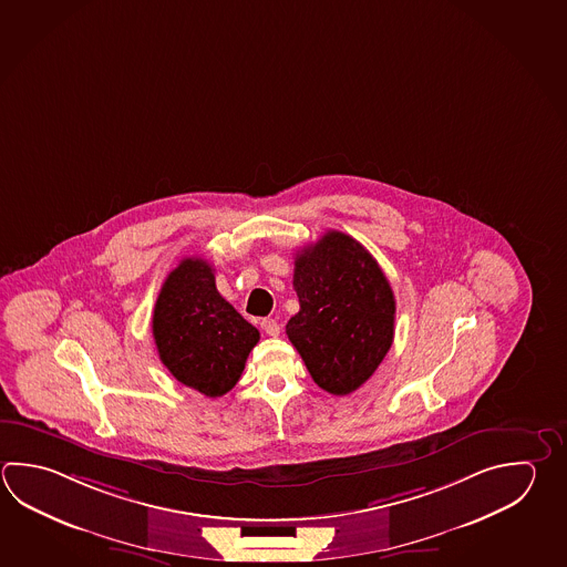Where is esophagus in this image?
I'll use <instances>...</instances> for the list:
<instances>
[{"label": "esophagus", "mask_w": 567, "mask_h": 567, "mask_svg": "<svg viewBox=\"0 0 567 567\" xmlns=\"http://www.w3.org/2000/svg\"><path fill=\"white\" fill-rule=\"evenodd\" d=\"M260 327H262V331L267 332L268 337H278L280 334V324L275 319H262Z\"/></svg>", "instance_id": "esophagus-1"}]
</instances>
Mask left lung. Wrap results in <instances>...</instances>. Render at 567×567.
I'll return each instance as SVG.
<instances>
[{
  "mask_svg": "<svg viewBox=\"0 0 567 567\" xmlns=\"http://www.w3.org/2000/svg\"><path fill=\"white\" fill-rule=\"evenodd\" d=\"M300 310L287 334L317 385L349 395L385 359L395 334V297L385 272L353 236L324 233L295 257Z\"/></svg>",
  "mask_w": 567,
  "mask_h": 567,
  "instance_id": "1",
  "label": "left lung"
}]
</instances>
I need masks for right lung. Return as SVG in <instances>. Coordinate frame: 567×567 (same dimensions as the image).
<instances>
[{"label":"right lung","mask_w":567,"mask_h":567,"mask_svg":"<svg viewBox=\"0 0 567 567\" xmlns=\"http://www.w3.org/2000/svg\"><path fill=\"white\" fill-rule=\"evenodd\" d=\"M152 337L176 381L203 395L223 396L238 383L260 332L220 297L214 268L188 257L162 285Z\"/></svg>","instance_id":"right-lung-1"}]
</instances>
